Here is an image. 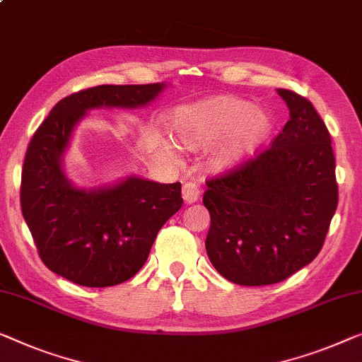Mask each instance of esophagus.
<instances>
[{
  "instance_id": "1",
  "label": "esophagus",
  "mask_w": 362,
  "mask_h": 362,
  "mask_svg": "<svg viewBox=\"0 0 362 362\" xmlns=\"http://www.w3.org/2000/svg\"><path fill=\"white\" fill-rule=\"evenodd\" d=\"M182 197H183V199H185L187 204L195 203L199 198V187L193 182H187L182 188Z\"/></svg>"
}]
</instances>
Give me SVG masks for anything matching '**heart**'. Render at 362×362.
<instances>
[{"instance_id": "1", "label": "heart", "mask_w": 362, "mask_h": 362, "mask_svg": "<svg viewBox=\"0 0 362 362\" xmlns=\"http://www.w3.org/2000/svg\"><path fill=\"white\" fill-rule=\"evenodd\" d=\"M172 138L183 148L198 151L216 141L209 165L228 169L247 158L269 132V120L252 102L233 95L209 97L172 109L165 117Z\"/></svg>"}]
</instances>
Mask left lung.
<instances>
[{
  "instance_id": "8db88e82",
  "label": "left lung",
  "mask_w": 362,
  "mask_h": 362,
  "mask_svg": "<svg viewBox=\"0 0 362 362\" xmlns=\"http://www.w3.org/2000/svg\"><path fill=\"white\" fill-rule=\"evenodd\" d=\"M289 120L253 158L206 180V252L240 286L283 281L322 250L338 206L335 154L310 100L278 89Z\"/></svg>"
}]
</instances>
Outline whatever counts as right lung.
<instances>
[{"label": "right lung", "instance_id": "right-lung-1", "mask_svg": "<svg viewBox=\"0 0 362 362\" xmlns=\"http://www.w3.org/2000/svg\"><path fill=\"white\" fill-rule=\"evenodd\" d=\"M164 84L95 86L64 97L27 146L21 208L40 260L53 273L88 288L133 278L148 260L159 229L182 208V185L136 177L112 188L79 190L62 169L76 123L95 107L146 105Z\"/></svg>", "mask_w": 362, "mask_h": 362}]
</instances>
